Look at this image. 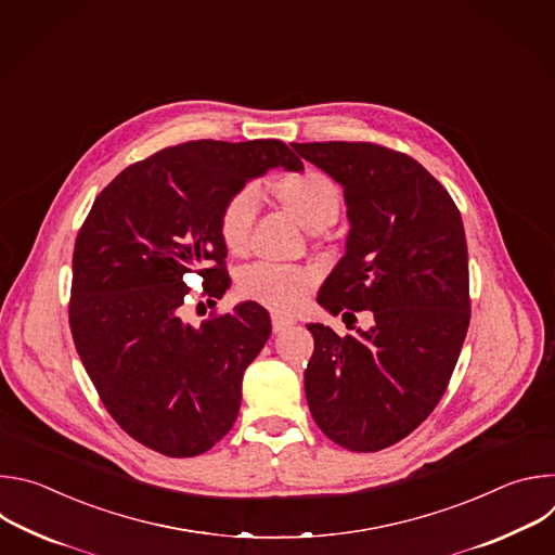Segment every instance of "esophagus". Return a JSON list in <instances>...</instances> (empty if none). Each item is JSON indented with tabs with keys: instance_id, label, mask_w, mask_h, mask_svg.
Instances as JSON below:
<instances>
[{
	"instance_id": "1",
	"label": "esophagus",
	"mask_w": 555,
	"mask_h": 555,
	"mask_svg": "<svg viewBox=\"0 0 555 555\" xmlns=\"http://www.w3.org/2000/svg\"><path fill=\"white\" fill-rule=\"evenodd\" d=\"M294 325L292 319H287V315H281V313H272V330L274 334H281L285 330H289Z\"/></svg>"
}]
</instances>
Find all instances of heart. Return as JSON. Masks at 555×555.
Listing matches in <instances>:
<instances>
[{
    "label": "heart",
    "mask_w": 555,
    "mask_h": 555,
    "mask_svg": "<svg viewBox=\"0 0 555 555\" xmlns=\"http://www.w3.org/2000/svg\"><path fill=\"white\" fill-rule=\"evenodd\" d=\"M272 197L311 232L332 225L343 208L338 184L327 173L315 169H302L279 178L272 184ZM257 210L259 195L250 184L236 189L219 206L217 232L230 255L248 253ZM313 285L315 274L309 268L298 266L255 263L240 274V294L244 298L283 313L298 309Z\"/></svg>",
    "instance_id": "heart-1"
}]
</instances>
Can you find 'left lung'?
<instances>
[{
    "label": "left lung",
    "mask_w": 555,
    "mask_h": 555,
    "mask_svg": "<svg viewBox=\"0 0 555 555\" xmlns=\"http://www.w3.org/2000/svg\"><path fill=\"white\" fill-rule=\"evenodd\" d=\"M345 189L347 253L319 302L373 311V327L338 336L307 325L305 395L338 446L377 452L409 437L439 404L469 325L463 221L450 193L402 151L373 142H292ZM349 313V311H347Z\"/></svg>",
    "instance_id": "1"
}]
</instances>
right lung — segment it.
<instances>
[{
	"label": "right lung",
	"instance_id": "add662e5",
	"mask_svg": "<svg viewBox=\"0 0 555 555\" xmlns=\"http://www.w3.org/2000/svg\"><path fill=\"white\" fill-rule=\"evenodd\" d=\"M300 171L281 140H193L120 171L76 234L69 330L99 398L138 443L197 456L232 428L242 379L270 338L257 302L184 321L186 274L221 298L230 276L217 212L268 169Z\"/></svg>",
	"mask_w": 555,
	"mask_h": 555
}]
</instances>
